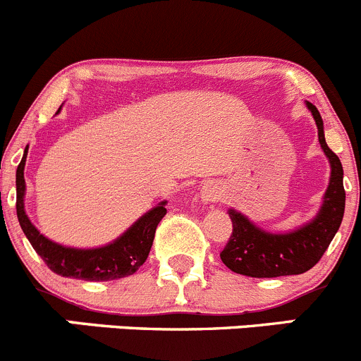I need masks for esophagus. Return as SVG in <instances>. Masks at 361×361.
<instances>
[{"label":"esophagus","instance_id":"obj_1","mask_svg":"<svg viewBox=\"0 0 361 361\" xmlns=\"http://www.w3.org/2000/svg\"><path fill=\"white\" fill-rule=\"evenodd\" d=\"M202 198L205 200V202H216V200L219 198V195H217V191H214V189H205V191L202 192Z\"/></svg>","mask_w":361,"mask_h":361}]
</instances>
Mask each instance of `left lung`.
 Here are the masks:
<instances>
[{
  "instance_id": "left-lung-1",
  "label": "left lung",
  "mask_w": 361,
  "mask_h": 361,
  "mask_svg": "<svg viewBox=\"0 0 361 361\" xmlns=\"http://www.w3.org/2000/svg\"><path fill=\"white\" fill-rule=\"evenodd\" d=\"M317 126V138L331 165V177L324 192V202L316 219L286 235H272L256 228L247 217L230 210L233 224L230 240L221 251V259L233 272L247 277L297 276L312 269L330 242L334 240L344 217L345 191L342 184L344 170L338 156L326 145L323 133V119L312 103L307 102Z\"/></svg>"
}]
</instances>
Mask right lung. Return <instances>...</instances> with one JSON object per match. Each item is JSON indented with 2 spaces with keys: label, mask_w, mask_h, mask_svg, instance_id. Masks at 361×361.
Listing matches in <instances>:
<instances>
[{
  "label": "right lung",
  "mask_w": 361,
  "mask_h": 361,
  "mask_svg": "<svg viewBox=\"0 0 361 361\" xmlns=\"http://www.w3.org/2000/svg\"><path fill=\"white\" fill-rule=\"evenodd\" d=\"M26 154L23 161L17 166L16 185H17V217H19L20 228L27 237L30 244L45 262V265L61 277H71V279L82 281H114L123 277L133 276L147 259L149 251L152 247L156 228L159 221L165 217L166 209L161 202L158 207L149 210L142 216L123 237L117 238L112 244L98 249H73L63 247L56 242L45 238L37 228L27 219L24 210V191H26V180H24V165H26Z\"/></svg>",
  "instance_id": "1"
}]
</instances>
